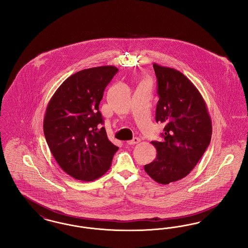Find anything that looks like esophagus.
<instances>
[{
    "label": "esophagus",
    "mask_w": 248,
    "mask_h": 248,
    "mask_svg": "<svg viewBox=\"0 0 248 248\" xmlns=\"http://www.w3.org/2000/svg\"><path fill=\"white\" fill-rule=\"evenodd\" d=\"M140 139H139V138H134L132 140L127 141V144H128V145H135V144H138V143H140Z\"/></svg>",
    "instance_id": "esophagus-1"
}]
</instances>
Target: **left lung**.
<instances>
[{"mask_svg": "<svg viewBox=\"0 0 248 248\" xmlns=\"http://www.w3.org/2000/svg\"><path fill=\"white\" fill-rule=\"evenodd\" d=\"M159 100L156 122L165 123L163 142L153 141L156 158L144 166L160 184L189 175L210 144L212 123L206 104L194 84L180 71L154 64Z\"/></svg>", "mask_w": 248, "mask_h": 248, "instance_id": "obj_1", "label": "left lung"}]
</instances>
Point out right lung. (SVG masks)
Wrapping results in <instances>:
<instances>
[{"label":"right lung","mask_w":248,"mask_h":248,"mask_svg":"<svg viewBox=\"0 0 248 248\" xmlns=\"http://www.w3.org/2000/svg\"><path fill=\"white\" fill-rule=\"evenodd\" d=\"M118 72L114 66L85 69L72 74L48 103L44 133L59 166L78 180L92 181L109 169L119 150L107 137L99 103Z\"/></svg>","instance_id":"add662e5"}]
</instances>
